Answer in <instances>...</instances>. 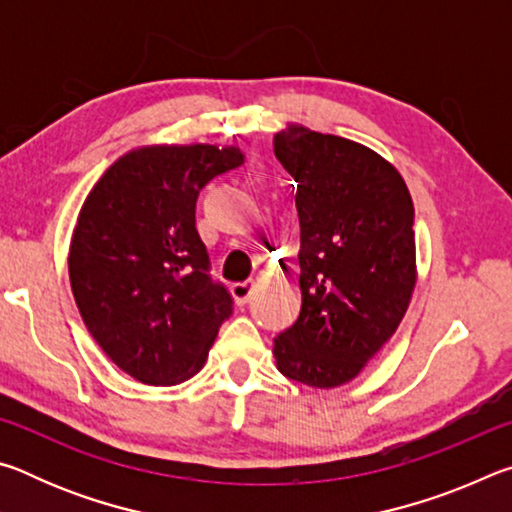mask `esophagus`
<instances>
[{
    "label": "esophagus",
    "instance_id": "34e87169",
    "mask_svg": "<svg viewBox=\"0 0 512 512\" xmlns=\"http://www.w3.org/2000/svg\"><path fill=\"white\" fill-rule=\"evenodd\" d=\"M230 291H232V298H235L237 305H246V302L253 298V293H255V282L253 280L235 282Z\"/></svg>",
    "mask_w": 512,
    "mask_h": 512
}]
</instances>
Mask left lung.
<instances>
[{
  "instance_id": "8db88e82",
  "label": "left lung",
  "mask_w": 512,
  "mask_h": 512,
  "mask_svg": "<svg viewBox=\"0 0 512 512\" xmlns=\"http://www.w3.org/2000/svg\"><path fill=\"white\" fill-rule=\"evenodd\" d=\"M273 151L298 183L302 289L298 320L273 341L277 370L334 388L359 375L409 307L413 201L391 162L345 137L289 126Z\"/></svg>"
}]
</instances>
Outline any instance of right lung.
Returning <instances> with one entry per match:
<instances>
[{
  "label": "right lung",
  "instance_id": "obj_1",
  "mask_svg": "<svg viewBox=\"0 0 512 512\" xmlns=\"http://www.w3.org/2000/svg\"><path fill=\"white\" fill-rule=\"evenodd\" d=\"M239 164L235 146H146L112 164L81 207L69 246L76 307L110 361L142 384L196 375L232 314L196 232V198Z\"/></svg>",
  "mask_w": 512,
  "mask_h": 512
}]
</instances>
